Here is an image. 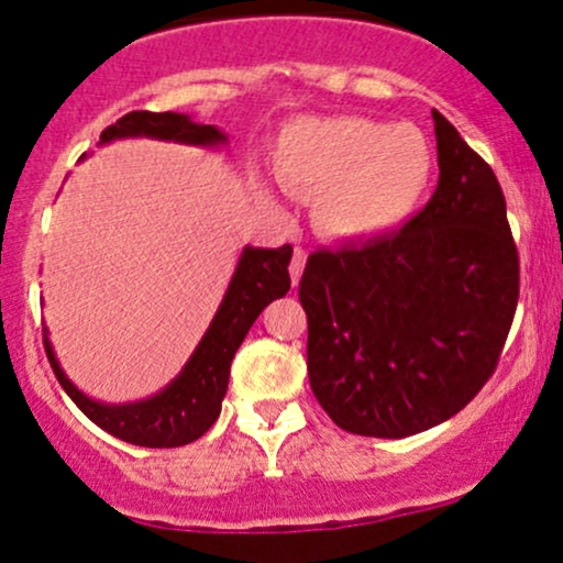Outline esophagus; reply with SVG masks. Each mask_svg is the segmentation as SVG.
I'll use <instances>...</instances> for the list:
<instances>
[{"mask_svg": "<svg viewBox=\"0 0 563 563\" xmlns=\"http://www.w3.org/2000/svg\"><path fill=\"white\" fill-rule=\"evenodd\" d=\"M288 273H290V283H294V286H299L301 273H303V251L301 249L294 251V260H290V264H288Z\"/></svg>", "mask_w": 563, "mask_h": 563, "instance_id": "34e87169", "label": "esophagus"}]
</instances>
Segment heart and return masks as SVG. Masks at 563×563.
<instances>
[{"label":"heart","instance_id":"obj_1","mask_svg":"<svg viewBox=\"0 0 563 563\" xmlns=\"http://www.w3.org/2000/svg\"><path fill=\"white\" fill-rule=\"evenodd\" d=\"M277 177L288 190L318 198L322 230L346 241L389 232L418 209L434 151L421 129L371 119H303L280 134Z\"/></svg>","mask_w":563,"mask_h":563}]
</instances>
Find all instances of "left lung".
I'll list each match as a JSON object with an SVG mask.
<instances>
[{"label": "left lung", "instance_id": "obj_1", "mask_svg": "<svg viewBox=\"0 0 563 563\" xmlns=\"http://www.w3.org/2000/svg\"><path fill=\"white\" fill-rule=\"evenodd\" d=\"M439 183L402 230L309 254L307 371L335 426L402 439L461 412L495 373L519 251L495 172L439 111Z\"/></svg>", "mask_w": 563, "mask_h": 563}]
</instances>
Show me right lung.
<instances>
[{"mask_svg": "<svg viewBox=\"0 0 563 563\" xmlns=\"http://www.w3.org/2000/svg\"><path fill=\"white\" fill-rule=\"evenodd\" d=\"M121 137L174 140L200 147H217L228 142V134L219 132L217 126L196 124L190 115L172 111H132L121 115L115 124L102 129L100 145ZM290 254L294 249L288 243L280 249L245 245L209 331L203 333L183 373L153 397L129 405H106L89 399L66 378L44 328V352L57 380L84 416L115 439L140 448H183L196 442L219 418L222 399L228 394L232 357L243 344L249 328L267 303L288 294Z\"/></svg>", "mask_w": 563, "mask_h": 563, "instance_id": "add662e5", "label": "right lung"}]
</instances>
